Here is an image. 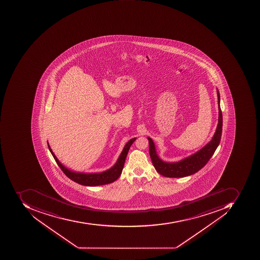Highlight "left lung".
<instances>
[{"instance_id":"obj_1","label":"left lung","mask_w":260,"mask_h":260,"mask_svg":"<svg viewBox=\"0 0 260 260\" xmlns=\"http://www.w3.org/2000/svg\"><path fill=\"white\" fill-rule=\"evenodd\" d=\"M217 97L219 119H218L216 132L214 134L212 140L206 144V146L203 147L202 149L199 150L194 154H191L190 156L183 158L177 162H167V161H162L157 154L154 142L151 138L148 137L150 157H151L154 169L159 174L164 177H172V178L187 177V176L192 175L193 173H197L206 166V163L209 161L211 157L213 155L216 148L219 146L221 136H222V111H221L220 106H219L220 96H219L218 90Z\"/></svg>"}]
</instances>
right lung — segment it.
Returning a JSON list of instances; mask_svg holds the SVG:
<instances>
[{
  "mask_svg": "<svg viewBox=\"0 0 260 260\" xmlns=\"http://www.w3.org/2000/svg\"><path fill=\"white\" fill-rule=\"evenodd\" d=\"M136 140V138H132L129 140L126 145L124 147L123 150L121 152L119 158L116 164L114 165L112 168L109 169L106 171L102 172V173H78V172L72 171L68 168L63 166L59 161H58L55 154L53 152L48 142V148L51 151L52 156L54 157V160L56 161L58 167H60L63 173L70 179L76 183L81 184L83 186H90V187H95V186L105 185L108 183H112L115 180L119 178V176L122 173V169H123L124 163L126 160V155H127L128 151L129 148L132 145L133 143Z\"/></svg>",
  "mask_w": 260,
  "mask_h": 260,
  "instance_id": "obj_1",
  "label": "right lung"
}]
</instances>
